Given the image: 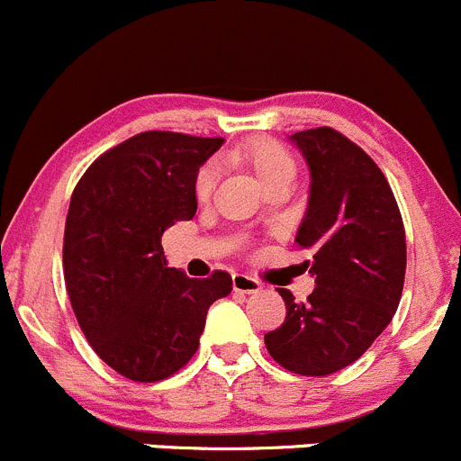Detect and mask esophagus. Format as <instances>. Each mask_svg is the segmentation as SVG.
Listing matches in <instances>:
<instances>
[{"label": "esophagus", "instance_id": "34e87169", "mask_svg": "<svg viewBox=\"0 0 461 461\" xmlns=\"http://www.w3.org/2000/svg\"><path fill=\"white\" fill-rule=\"evenodd\" d=\"M231 285H234L236 293H245V294H252L261 290V284H258L254 276L243 275V272H236V275L231 276Z\"/></svg>", "mask_w": 461, "mask_h": 461}]
</instances>
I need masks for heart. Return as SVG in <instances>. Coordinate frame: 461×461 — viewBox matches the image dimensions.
Listing matches in <instances>:
<instances>
[{
    "label": "heart",
    "mask_w": 461,
    "mask_h": 461,
    "mask_svg": "<svg viewBox=\"0 0 461 461\" xmlns=\"http://www.w3.org/2000/svg\"><path fill=\"white\" fill-rule=\"evenodd\" d=\"M243 159L252 167L258 180L263 182V186L272 185L276 180H284V177H290V180L294 177L293 158L285 153L284 146H279L272 140L252 141L243 150ZM213 182H216V171H213V167H204L198 173V177H195V195H198V200L209 198V194L213 189Z\"/></svg>",
    "instance_id": "1"
}]
</instances>
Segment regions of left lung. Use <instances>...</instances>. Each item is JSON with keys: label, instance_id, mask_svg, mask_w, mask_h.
<instances>
[{"label": "left lung", "instance_id": "obj_1", "mask_svg": "<svg viewBox=\"0 0 461 461\" xmlns=\"http://www.w3.org/2000/svg\"><path fill=\"white\" fill-rule=\"evenodd\" d=\"M311 171L308 207L294 243L312 252L315 290L297 303L279 288L285 320L266 333L284 369L326 376L356 363L399 308L405 230L385 176L333 128L290 135Z\"/></svg>", "mask_w": 461, "mask_h": 461}]
</instances>
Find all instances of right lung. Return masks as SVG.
I'll list each match as a JSON object with an SVG mask.
<instances>
[{"label":"right lung","mask_w":461,"mask_h":461,"mask_svg":"<svg viewBox=\"0 0 461 461\" xmlns=\"http://www.w3.org/2000/svg\"><path fill=\"white\" fill-rule=\"evenodd\" d=\"M221 137L150 131L103 153L71 194L62 267L71 308L98 358L155 383L198 351L207 311L231 276L168 267L162 234L198 209L195 177Z\"/></svg>","instance_id":"right-lung-1"}]
</instances>
